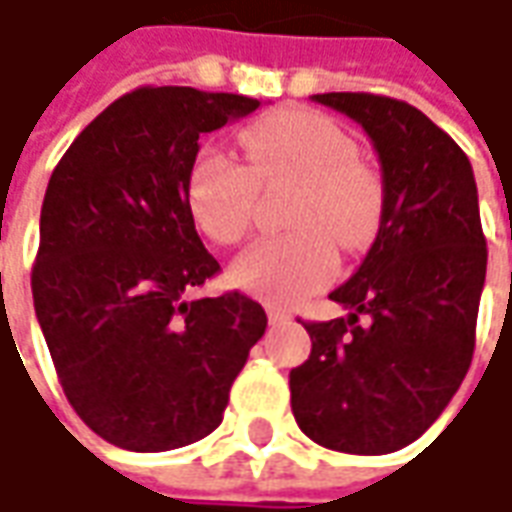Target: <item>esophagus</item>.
Masks as SVG:
<instances>
[{
	"instance_id": "esophagus-1",
	"label": "esophagus",
	"mask_w": 512,
	"mask_h": 512,
	"mask_svg": "<svg viewBox=\"0 0 512 512\" xmlns=\"http://www.w3.org/2000/svg\"><path fill=\"white\" fill-rule=\"evenodd\" d=\"M267 319H270V325H279V322H287L290 316H287L285 310H279V307H267Z\"/></svg>"
}]
</instances>
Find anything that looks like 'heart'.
Here are the masks:
<instances>
[{"label":"heart","mask_w":512,"mask_h":512,"mask_svg":"<svg viewBox=\"0 0 512 512\" xmlns=\"http://www.w3.org/2000/svg\"><path fill=\"white\" fill-rule=\"evenodd\" d=\"M247 162L202 150L190 168L187 202L196 225L219 245L250 230L259 185L296 182L285 236L262 239L236 259L233 282L270 305H296L336 276V246L362 250L379 233L384 187L359 159V145L325 113L293 108L262 116L242 133Z\"/></svg>","instance_id":"obj_1"}]
</instances>
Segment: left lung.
<instances>
[{
	"label": "left lung",
	"mask_w": 512,
	"mask_h": 512,
	"mask_svg": "<svg viewBox=\"0 0 512 512\" xmlns=\"http://www.w3.org/2000/svg\"><path fill=\"white\" fill-rule=\"evenodd\" d=\"M313 102L370 136L384 210L362 267L330 293L350 313L305 322L313 347L290 370V407L327 450L382 456L442 416L473 359L487 273L479 193L464 150L419 108L376 93Z\"/></svg>",
	"instance_id": "1"
}]
</instances>
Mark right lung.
Returning <instances> with one entry per match:
<instances>
[{"mask_svg":"<svg viewBox=\"0 0 512 512\" xmlns=\"http://www.w3.org/2000/svg\"><path fill=\"white\" fill-rule=\"evenodd\" d=\"M256 108L239 93L136 88L50 176L33 307L70 407L116 447L162 453L205 439L265 336V310L239 290L185 299L219 273L187 202L199 139Z\"/></svg>","mask_w":512,"mask_h":512,"instance_id":"add662e5","label":"right lung"}]
</instances>
